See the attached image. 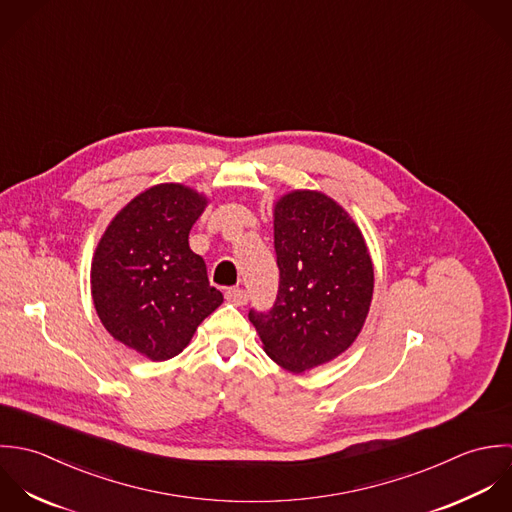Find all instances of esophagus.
Segmentation results:
<instances>
[{
  "mask_svg": "<svg viewBox=\"0 0 512 512\" xmlns=\"http://www.w3.org/2000/svg\"><path fill=\"white\" fill-rule=\"evenodd\" d=\"M225 299L229 301V303H233L235 307H243V305H247V301H249V293L245 291V289H229V291H225Z\"/></svg>",
  "mask_w": 512,
  "mask_h": 512,
  "instance_id": "esophagus-1",
  "label": "esophagus"
}]
</instances>
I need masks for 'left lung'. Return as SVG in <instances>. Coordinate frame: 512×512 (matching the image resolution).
I'll return each instance as SVG.
<instances>
[{
	"label": "left lung",
	"mask_w": 512,
	"mask_h": 512,
	"mask_svg": "<svg viewBox=\"0 0 512 512\" xmlns=\"http://www.w3.org/2000/svg\"><path fill=\"white\" fill-rule=\"evenodd\" d=\"M279 293L249 320L271 360L301 374L334 360L360 334L374 267L352 217L328 196L297 190L275 205Z\"/></svg>",
	"instance_id": "obj_1"
}]
</instances>
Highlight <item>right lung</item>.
Segmentation results:
<instances>
[{
  "label": "right lung",
  "instance_id": "right-lung-1",
  "mask_svg": "<svg viewBox=\"0 0 512 512\" xmlns=\"http://www.w3.org/2000/svg\"><path fill=\"white\" fill-rule=\"evenodd\" d=\"M205 205L192 188L158 184L116 213L93 257L91 291L104 328L154 362L180 354L223 303L188 243Z\"/></svg>",
  "mask_w": 512,
  "mask_h": 512
}]
</instances>
